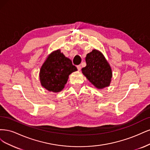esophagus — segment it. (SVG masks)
Here are the masks:
<instances>
[{
	"mask_svg": "<svg viewBox=\"0 0 150 150\" xmlns=\"http://www.w3.org/2000/svg\"><path fill=\"white\" fill-rule=\"evenodd\" d=\"M76 67H77V69H78V70H81V65H77L76 66Z\"/></svg>",
	"mask_w": 150,
	"mask_h": 150,
	"instance_id": "34e87169",
	"label": "esophagus"
}]
</instances>
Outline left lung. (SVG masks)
<instances>
[{"label":"left lung","mask_w":150,"mask_h":150,"mask_svg":"<svg viewBox=\"0 0 150 150\" xmlns=\"http://www.w3.org/2000/svg\"><path fill=\"white\" fill-rule=\"evenodd\" d=\"M86 66L82 73L95 87L99 89L109 86L112 72L111 67L101 52L93 50L85 58Z\"/></svg>","instance_id":"1"}]
</instances>
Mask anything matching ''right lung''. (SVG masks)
<instances>
[{
  "instance_id": "right-lung-1",
  "label": "right lung",
  "mask_w": 150,
  "mask_h": 150,
  "mask_svg": "<svg viewBox=\"0 0 150 150\" xmlns=\"http://www.w3.org/2000/svg\"><path fill=\"white\" fill-rule=\"evenodd\" d=\"M76 70L71 60L57 50L52 53L41 67V84L50 91L59 92L64 89L69 75Z\"/></svg>"
}]
</instances>
